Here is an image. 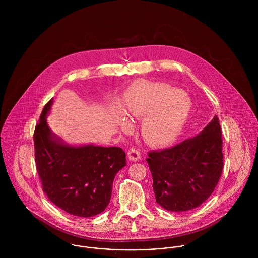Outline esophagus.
Instances as JSON below:
<instances>
[{
  "mask_svg": "<svg viewBox=\"0 0 258 258\" xmlns=\"http://www.w3.org/2000/svg\"><path fill=\"white\" fill-rule=\"evenodd\" d=\"M128 159L130 161H133V162H137L141 159V153L139 150L135 149V148H132L129 150L128 152Z\"/></svg>",
  "mask_w": 258,
  "mask_h": 258,
  "instance_id": "1",
  "label": "esophagus"
}]
</instances>
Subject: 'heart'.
<instances>
[{
    "label": "heart",
    "mask_w": 258,
    "mask_h": 258,
    "mask_svg": "<svg viewBox=\"0 0 258 258\" xmlns=\"http://www.w3.org/2000/svg\"><path fill=\"white\" fill-rule=\"evenodd\" d=\"M189 113V99L182 90L146 81L136 82L129 91L126 114L143 118L141 134L149 145L166 147L180 136ZM124 130L126 121L120 120Z\"/></svg>",
    "instance_id": "1"
}]
</instances>
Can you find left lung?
I'll return each mask as SVG.
<instances>
[{
  "label": "left lung",
  "mask_w": 258,
  "mask_h": 258,
  "mask_svg": "<svg viewBox=\"0 0 258 258\" xmlns=\"http://www.w3.org/2000/svg\"><path fill=\"white\" fill-rule=\"evenodd\" d=\"M148 155L157 204L169 212L198 208L213 194L222 172V139L218 116L196 137Z\"/></svg>",
  "instance_id": "obj_1"
}]
</instances>
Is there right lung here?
<instances>
[{"label":"right lung","mask_w":258,"mask_h":258,"mask_svg":"<svg viewBox=\"0 0 258 258\" xmlns=\"http://www.w3.org/2000/svg\"><path fill=\"white\" fill-rule=\"evenodd\" d=\"M52 102L50 99L43 107L34 133L42 189L68 214L81 218L96 216L109 204L112 184L126 166V154L119 147L72 146L63 142L47 125Z\"/></svg>","instance_id":"right-lung-1"}]
</instances>
